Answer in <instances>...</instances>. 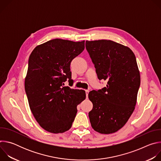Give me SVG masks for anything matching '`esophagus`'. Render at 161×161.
Instances as JSON below:
<instances>
[{"label": "esophagus", "mask_w": 161, "mask_h": 161, "mask_svg": "<svg viewBox=\"0 0 161 161\" xmlns=\"http://www.w3.org/2000/svg\"><path fill=\"white\" fill-rule=\"evenodd\" d=\"M85 93H86V97H88V93H89V90H85Z\"/></svg>", "instance_id": "esophagus-1"}]
</instances>
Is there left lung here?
Masks as SVG:
<instances>
[{
	"label": "left lung",
	"mask_w": 161,
	"mask_h": 161,
	"mask_svg": "<svg viewBox=\"0 0 161 161\" xmlns=\"http://www.w3.org/2000/svg\"><path fill=\"white\" fill-rule=\"evenodd\" d=\"M85 44L97 78L108 81L106 87L88 94L93 104L90 122L99 133H114L127 123L135 109L140 86L136 57L129 48L111 40L86 41Z\"/></svg>",
	"instance_id": "8db88e82"
}]
</instances>
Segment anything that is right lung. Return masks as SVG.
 <instances>
[{
    "instance_id": "add662e5",
    "label": "right lung",
    "mask_w": 161,
    "mask_h": 161,
    "mask_svg": "<svg viewBox=\"0 0 161 161\" xmlns=\"http://www.w3.org/2000/svg\"><path fill=\"white\" fill-rule=\"evenodd\" d=\"M84 48L85 41L55 39L37 46L29 57L25 92L34 118L45 130H68L77 106L86 98L85 90L64 86L67 80L73 83L70 64Z\"/></svg>"
}]
</instances>
